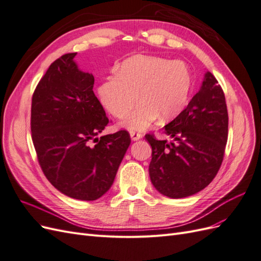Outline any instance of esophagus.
I'll use <instances>...</instances> for the list:
<instances>
[{
    "instance_id": "obj_1",
    "label": "esophagus",
    "mask_w": 261,
    "mask_h": 261,
    "mask_svg": "<svg viewBox=\"0 0 261 261\" xmlns=\"http://www.w3.org/2000/svg\"><path fill=\"white\" fill-rule=\"evenodd\" d=\"M130 137L133 140H139L140 138H143V134L141 133H138V132H130Z\"/></svg>"
}]
</instances>
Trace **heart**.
<instances>
[{
  "label": "heart",
  "mask_w": 261,
  "mask_h": 261,
  "mask_svg": "<svg viewBox=\"0 0 261 261\" xmlns=\"http://www.w3.org/2000/svg\"><path fill=\"white\" fill-rule=\"evenodd\" d=\"M191 89V70L184 62L134 55L100 85L98 93L102 105L117 118L127 115L139 97V106L122 125L145 130L160 115L162 121L176 117L187 106Z\"/></svg>",
  "instance_id": "b5f03b06"
}]
</instances>
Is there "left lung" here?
I'll use <instances>...</instances> for the list:
<instances>
[{
  "label": "left lung",
  "instance_id": "8db88e82",
  "mask_svg": "<svg viewBox=\"0 0 261 261\" xmlns=\"http://www.w3.org/2000/svg\"><path fill=\"white\" fill-rule=\"evenodd\" d=\"M228 115L224 92L210 72L201 88L163 132L173 141L145 136L152 148L149 175L159 193L184 198L207 187L222 164Z\"/></svg>",
  "mask_w": 261,
  "mask_h": 261
}]
</instances>
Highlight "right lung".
<instances>
[{
    "label": "right lung",
    "mask_w": 261,
    "mask_h": 261,
    "mask_svg": "<svg viewBox=\"0 0 261 261\" xmlns=\"http://www.w3.org/2000/svg\"><path fill=\"white\" fill-rule=\"evenodd\" d=\"M55 60L37 85L30 128L39 164L50 183L70 198L96 200L112 186L129 144L127 130L97 137L109 123L94 96L92 74Z\"/></svg>",
    "instance_id": "right-lung-1"
}]
</instances>
